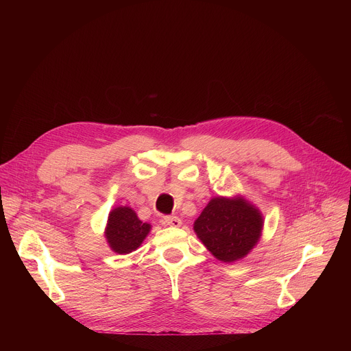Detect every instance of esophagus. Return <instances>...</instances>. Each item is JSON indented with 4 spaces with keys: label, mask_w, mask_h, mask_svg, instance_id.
<instances>
[{
    "label": "esophagus",
    "mask_w": 351,
    "mask_h": 351,
    "mask_svg": "<svg viewBox=\"0 0 351 351\" xmlns=\"http://www.w3.org/2000/svg\"><path fill=\"white\" fill-rule=\"evenodd\" d=\"M161 225L162 226H173V228H179L182 225V219L178 217H162L161 218Z\"/></svg>",
    "instance_id": "34e87169"
}]
</instances>
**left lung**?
<instances>
[{"mask_svg": "<svg viewBox=\"0 0 351 351\" xmlns=\"http://www.w3.org/2000/svg\"><path fill=\"white\" fill-rule=\"evenodd\" d=\"M193 229L217 260L230 264L247 257L258 244L264 217L243 195H219L210 199Z\"/></svg>", "mask_w": 351, "mask_h": 351, "instance_id": "left-lung-1", "label": "left lung"}]
</instances>
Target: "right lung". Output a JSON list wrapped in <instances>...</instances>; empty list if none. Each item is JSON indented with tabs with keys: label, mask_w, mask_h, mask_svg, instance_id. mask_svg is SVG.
I'll return each mask as SVG.
<instances>
[{
	"label": "right lung",
	"mask_w": 351,
	"mask_h": 351,
	"mask_svg": "<svg viewBox=\"0 0 351 351\" xmlns=\"http://www.w3.org/2000/svg\"><path fill=\"white\" fill-rule=\"evenodd\" d=\"M149 230L152 225L143 222L133 208L119 206L110 211L104 236L114 253L129 254L141 245Z\"/></svg>",
	"instance_id": "add662e5"
}]
</instances>
